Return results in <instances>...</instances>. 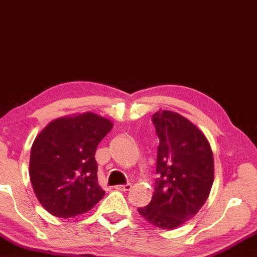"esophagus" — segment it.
<instances>
[{
  "instance_id": "34e87169",
  "label": "esophagus",
  "mask_w": 257,
  "mask_h": 257,
  "mask_svg": "<svg viewBox=\"0 0 257 257\" xmlns=\"http://www.w3.org/2000/svg\"><path fill=\"white\" fill-rule=\"evenodd\" d=\"M115 189L123 191V192H124V191H129L130 189H132V184L127 183V184H124V185H117V186H115Z\"/></svg>"
}]
</instances>
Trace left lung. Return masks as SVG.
I'll use <instances>...</instances> for the list:
<instances>
[{
    "label": "left lung",
    "instance_id": "1",
    "mask_svg": "<svg viewBox=\"0 0 257 257\" xmlns=\"http://www.w3.org/2000/svg\"><path fill=\"white\" fill-rule=\"evenodd\" d=\"M160 140L153 199L140 215L155 227L176 228L202 207L214 178L211 146L202 132L182 115L160 110L153 115Z\"/></svg>",
    "mask_w": 257,
    "mask_h": 257
}]
</instances>
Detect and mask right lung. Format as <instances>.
<instances>
[{
    "label": "right lung",
    "mask_w": 257,
    "mask_h": 257,
    "mask_svg": "<svg viewBox=\"0 0 257 257\" xmlns=\"http://www.w3.org/2000/svg\"><path fill=\"white\" fill-rule=\"evenodd\" d=\"M111 128L107 118L84 113L52 121L36 137L30 179L36 197L52 215H80L102 199L94 155Z\"/></svg>",
    "instance_id": "right-lung-1"
}]
</instances>
